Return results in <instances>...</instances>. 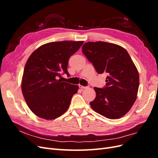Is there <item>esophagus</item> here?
Segmentation results:
<instances>
[{"label":"esophagus","mask_w":158,"mask_h":158,"mask_svg":"<svg viewBox=\"0 0 158 158\" xmlns=\"http://www.w3.org/2000/svg\"><path fill=\"white\" fill-rule=\"evenodd\" d=\"M79 88L80 89H86V88H88V86H83L82 85H79Z\"/></svg>","instance_id":"1"}]
</instances>
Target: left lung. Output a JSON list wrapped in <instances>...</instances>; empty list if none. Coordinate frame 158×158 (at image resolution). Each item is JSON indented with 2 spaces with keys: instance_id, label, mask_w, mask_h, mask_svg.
<instances>
[{
  "instance_id": "obj_1",
  "label": "left lung",
  "mask_w": 158,
  "mask_h": 158,
  "mask_svg": "<svg viewBox=\"0 0 158 158\" xmlns=\"http://www.w3.org/2000/svg\"><path fill=\"white\" fill-rule=\"evenodd\" d=\"M82 51L98 74H107L106 86L94 88L96 97L91 107L110 119L123 117L135 102L139 87V74L127 51L103 41L85 43Z\"/></svg>"
}]
</instances>
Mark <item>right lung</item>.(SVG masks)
Returning a JSON list of instances; mask_svg holds the SVG:
<instances>
[{"label": "right lung", "instance_id": "add662e5", "mask_svg": "<svg viewBox=\"0 0 158 158\" xmlns=\"http://www.w3.org/2000/svg\"><path fill=\"white\" fill-rule=\"evenodd\" d=\"M83 41L50 42L40 46L28 58L23 70L22 91L28 107L35 115L52 120L69 107L78 85L62 82L68 73V61Z\"/></svg>", "mask_w": 158, "mask_h": 158}]
</instances>
